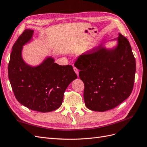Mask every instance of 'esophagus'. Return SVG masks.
<instances>
[{
    "label": "esophagus",
    "instance_id": "1",
    "mask_svg": "<svg viewBox=\"0 0 147 147\" xmlns=\"http://www.w3.org/2000/svg\"><path fill=\"white\" fill-rule=\"evenodd\" d=\"M73 69H74V71H75V73H76V74L78 76L79 75V70H78V69H77L76 67H74Z\"/></svg>",
    "mask_w": 147,
    "mask_h": 147
}]
</instances>
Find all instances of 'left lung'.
<instances>
[{"instance_id": "left-lung-1", "label": "left lung", "mask_w": 147, "mask_h": 147, "mask_svg": "<svg viewBox=\"0 0 147 147\" xmlns=\"http://www.w3.org/2000/svg\"><path fill=\"white\" fill-rule=\"evenodd\" d=\"M118 45L106 50L102 45L78 57L74 66L84 84V98L92 111L104 112L115 108L132 91L136 69L129 42L120 34Z\"/></svg>"}]
</instances>
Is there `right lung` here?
Returning a JSON list of instances; mask_svg holds the SVG:
<instances>
[{"instance_id":"obj_1","label":"right lung","mask_w":147,"mask_h":147,"mask_svg":"<svg viewBox=\"0 0 147 147\" xmlns=\"http://www.w3.org/2000/svg\"><path fill=\"white\" fill-rule=\"evenodd\" d=\"M33 32L25 30L13 45L8 78L15 96L21 105L33 111L49 112L60 107L66 89L78 76L71 65H59L51 57L36 67L24 62L22 46L31 39Z\"/></svg>"}]
</instances>
